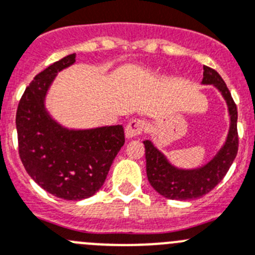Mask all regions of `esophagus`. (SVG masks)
I'll use <instances>...</instances> for the list:
<instances>
[{
  "mask_svg": "<svg viewBox=\"0 0 255 255\" xmlns=\"http://www.w3.org/2000/svg\"><path fill=\"white\" fill-rule=\"evenodd\" d=\"M144 129V122L142 120H132L128 122V125L126 126V137L127 138H134V137H138Z\"/></svg>",
  "mask_w": 255,
  "mask_h": 255,
  "instance_id": "esophagus-1",
  "label": "esophagus"
}]
</instances>
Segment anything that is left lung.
<instances>
[{"instance_id":"8db88e82","label":"left lung","mask_w":255,"mask_h":255,"mask_svg":"<svg viewBox=\"0 0 255 255\" xmlns=\"http://www.w3.org/2000/svg\"><path fill=\"white\" fill-rule=\"evenodd\" d=\"M201 84L214 85L221 93L230 117L225 143L208 163L196 168L176 167L151 141H143L149 184L158 194L171 200H195L208 194L224 178L238 153V111L227 84L218 71L209 66H204Z\"/></svg>"}]
</instances>
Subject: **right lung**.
I'll return each mask as SVG.
<instances>
[{
    "mask_svg": "<svg viewBox=\"0 0 255 255\" xmlns=\"http://www.w3.org/2000/svg\"><path fill=\"white\" fill-rule=\"evenodd\" d=\"M74 63L75 54H70L37 74L18 103L16 129L20 158L31 178L49 194L77 201L103 186L125 144V130L120 125L69 129L50 116L47 90L59 71Z\"/></svg>",
    "mask_w": 255,
    "mask_h": 255,
    "instance_id": "right-lung-1",
    "label": "right lung"
}]
</instances>
